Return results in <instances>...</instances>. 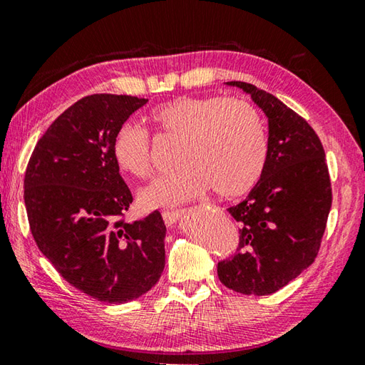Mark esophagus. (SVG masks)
Returning <instances> with one entry per match:
<instances>
[{"instance_id": "esophagus-1", "label": "esophagus", "mask_w": 365, "mask_h": 365, "mask_svg": "<svg viewBox=\"0 0 365 365\" xmlns=\"http://www.w3.org/2000/svg\"><path fill=\"white\" fill-rule=\"evenodd\" d=\"M182 215V210H164L163 212V218H164V223L168 225V227H172L178 218Z\"/></svg>"}]
</instances>
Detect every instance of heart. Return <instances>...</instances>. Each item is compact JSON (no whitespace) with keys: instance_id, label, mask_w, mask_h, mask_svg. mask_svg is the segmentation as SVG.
I'll use <instances>...</instances> for the list:
<instances>
[{"instance_id":"b5f03b06","label":"heart","mask_w":365,"mask_h":365,"mask_svg":"<svg viewBox=\"0 0 365 365\" xmlns=\"http://www.w3.org/2000/svg\"><path fill=\"white\" fill-rule=\"evenodd\" d=\"M151 121L163 137L180 138L182 169L155 178L138 193L145 209L174 207L214 188L227 200L247 195L260 182L268 160V138L258 110L242 98L180 96L158 105ZM111 155L124 174L143 178L153 168L147 129L125 123L116 130Z\"/></svg>"}]
</instances>
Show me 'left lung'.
<instances>
[{
	"label": "left lung",
	"instance_id": "1",
	"mask_svg": "<svg viewBox=\"0 0 365 365\" xmlns=\"http://www.w3.org/2000/svg\"><path fill=\"white\" fill-rule=\"evenodd\" d=\"M268 116V160L260 182L230 207L240 223L236 254L218 262L223 286L269 295L295 279L317 257L332 207L326 153L314 129L269 92L230 81Z\"/></svg>",
	"mask_w": 365,
	"mask_h": 365
}]
</instances>
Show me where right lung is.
<instances>
[{
  "label": "right lung",
  "instance_id": "obj_1",
  "mask_svg": "<svg viewBox=\"0 0 365 365\" xmlns=\"http://www.w3.org/2000/svg\"><path fill=\"white\" fill-rule=\"evenodd\" d=\"M148 98L83 97L39 138L24 197L38 249L65 281L107 303L147 294L164 269L165 225L158 210L125 222L132 193L111 155L116 130Z\"/></svg>",
  "mask_w": 365,
  "mask_h": 365
}]
</instances>
